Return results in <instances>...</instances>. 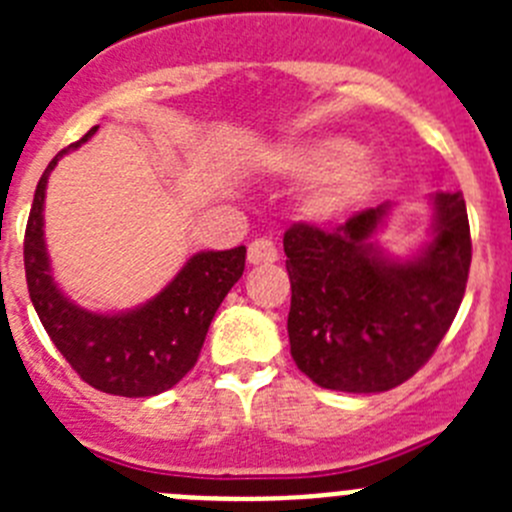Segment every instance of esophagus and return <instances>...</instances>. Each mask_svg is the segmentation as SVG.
Segmentation results:
<instances>
[{"mask_svg": "<svg viewBox=\"0 0 512 512\" xmlns=\"http://www.w3.org/2000/svg\"><path fill=\"white\" fill-rule=\"evenodd\" d=\"M277 261V246L269 238H256L248 243V264H274Z\"/></svg>", "mask_w": 512, "mask_h": 512, "instance_id": "34e87169", "label": "esophagus"}]
</instances>
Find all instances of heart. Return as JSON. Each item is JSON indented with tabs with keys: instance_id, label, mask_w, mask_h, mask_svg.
<instances>
[{
	"instance_id": "1",
	"label": "heart",
	"mask_w": 512,
	"mask_h": 512,
	"mask_svg": "<svg viewBox=\"0 0 512 512\" xmlns=\"http://www.w3.org/2000/svg\"><path fill=\"white\" fill-rule=\"evenodd\" d=\"M287 174L307 182H318L307 200L315 217H336L364 197L374 179V164L343 138H323L282 156Z\"/></svg>"
}]
</instances>
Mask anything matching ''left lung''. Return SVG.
<instances>
[{"label": "left lung", "instance_id": "obj_1", "mask_svg": "<svg viewBox=\"0 0 512 512\" xmlns=\"http://www.w3.org/2000/svg\"><path fill=\"white\" fill-rule=\"evenodd\" d=\"M387 205L343 223L284 233L292 284L287 333L297 369L318 387L384 392L431 359L459 312L472 264L464 194H438L431 246L387 261L369 243Z\"/></svg>", "mask_w": 512, "mask_h": 512}]
</instances>
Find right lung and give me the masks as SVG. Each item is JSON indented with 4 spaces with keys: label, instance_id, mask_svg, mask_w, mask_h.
<instances>
[{
    "label": "right lung",
    "instance_id": "1",
    "mask_svg": "<svg viewBox=\"0 0 512 512\" xmlns=\"http://www.w3.org/2000/svg\"><path fill=\"white\" fill-rule=\"evenodd\" d=\"M97 128L71 148H79ZM53 158L40 176L25 228L27 292L45 333L89 387L107 395L151 397L171 390L200 359L207 328L246 266V248L197 253L148 305L120 315H94L53 284L43 243V200Z\"/></svg>",
    "mask_w": 512,
    "mask_h": 512
}]
</instances>
